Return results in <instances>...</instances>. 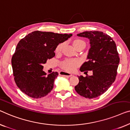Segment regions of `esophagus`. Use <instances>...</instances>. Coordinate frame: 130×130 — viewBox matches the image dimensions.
Instances as JSON below:
<instances>
[{
	"label": "esophagus",
	"mask_w": 130,
	"mask_h": 130,
	"mask_svg": "<svg viewBox=\"0 0 130 130\" xmlns=\"http://www.w3.org/2000/svg\"><path fill=\"white\" fill-rule=\"evenodd\" d=\"M60 74L62 76H67V77H71L73 76L72 74H71V73H66V72H64V71H60Z\"/></svg>",
	"instance_id": "esophagus-1"
}]
</instances>
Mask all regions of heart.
Instances as JSON below:
<instances>
[{
    "instance_id": "b5f03b06",
    "label": "heart",
    "mask_w": 130,
    "mask_h": 130,
    "mask_svg": "<svg viewBox=\"0 0 130 130\" xmlns=\"http://www.w3.org/2000/svg\"><path fill=\"white\" fill-rule=\"evenodd\" d=\"M84 43V41L80 39H76L73 41V44L75 48H76L79 45L83 44ZM63 44L61 43L59 45H58L57 47L56 48V53H60L61 51L62 48H63ZM79 64V62L77 60H67L63 64V68L65 69L66 70L69 71H73L75 70L76 67Z\"/></svg>"
}]
</instances>
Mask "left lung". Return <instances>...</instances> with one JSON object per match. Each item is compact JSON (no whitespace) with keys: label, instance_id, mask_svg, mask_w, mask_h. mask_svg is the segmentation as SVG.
<instances>
[{"label":"left lung","instance_id":"obj_1","mask_svg":"<svg viewBox=\"0 0 130 130\" xmlns=\"http://www.w3.org/2000/svg\"><path fill=\"white\" fill-rule=\"evenodd\" d=\"M77 35L89 39L90 44L87 61L80 70H92L93 75L78 76L79 82L75 90L81 96L96 98L104 93L115 81L120 63L116 43L102 31H84Z\"/></svg>","mask_w":130,"mask_h":130}]
</instances>
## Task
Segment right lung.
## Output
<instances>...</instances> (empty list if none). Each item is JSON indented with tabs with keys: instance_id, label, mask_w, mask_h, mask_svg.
<instances>
[{
	"instance_id": "add662e5",
	"label": "right lung",
	"mask_w": 130,
	"mask_h": 130,
	"mask_svg": "<svg viewBox=\"0 0 130 130\" xmlns=\"http://www.w3.org/2000/svg\"><path fill=\"white\" fill-rule=\"evenodd\" d=\"M72 34L35 31L20 40L12 59L14 79L19 89L29 97L40 99L52 91L57 72L47 75L43 64L55 56L56 47Z\"/></svg>"
}]
</instances>
